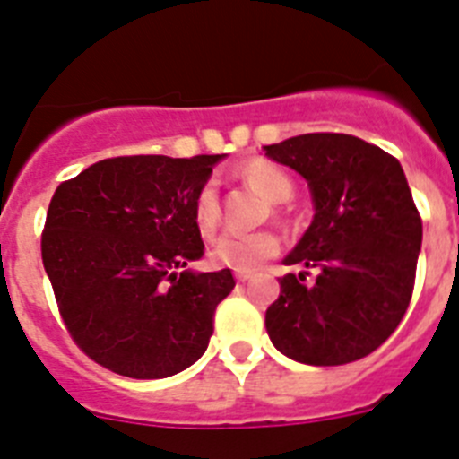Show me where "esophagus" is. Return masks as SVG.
Segmentation results:
<instances>
[{
	"mask_svg": "<svg viewBox=\"0 0 459 459\" xmlns=\"http://www.w3.org/2000/svg\"><path fill=\"white\" fill-rule=\"evenodd\" d=\"M234 278H237L238 282H246V280L253 278V273H250V271H237V273H234Z\"/></svg>",
	"mask_w": 459,
	"mask_h": 459,
	"instance_id": "esophagus-1",
	"label": "esophagus"
}]
</instances>
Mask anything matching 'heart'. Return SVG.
I'll return each instance as SVG.
<instances>
[{
	"mask_svg": "<svg viewBox=\"0 0 459 459\" xmlns=\"http://www.w3.org/2000/svg\"><path fill=\"white\" fill-rule=\"evenodd\" d=\"M243 181H248L253 188L266 195L271 202H287L294 193V181L285 169L269 160H250L241 169ZM195 225L204 237L216 232L221 222V200H218V188L213 181H206L193 202ZM280 250V241L269 230L259 232H227L213 243L211 259L213 264L225 266L234 271H253L257 269L264 259H271Z\"/></svg>",
	"mask_w": 459,
	"mask_h": 459,
	"instance_id": "1",
	"label": "heart"
}]
</instances>
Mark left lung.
<instances>
[{
    "instance_id": "obj_1",
    "label": "left lung",
    "mask_w": 459,
    "mask_h": 459,
    "mask_svg": "<svg viewBox=\"0 0 459 459\" xmlns=\"http://www.w3.org/2000/svg\"><path fill=\"white\" fill-rule=\"evenodd\" d=\"M266 156L307 181L315 218L285 257L266 310L275 350L306 366H344L372 354L400 326L416 280L423 222L397 158L344 133H307ZM310 270L316 280L306 283Z\"/></svg>"
}]
</instances>
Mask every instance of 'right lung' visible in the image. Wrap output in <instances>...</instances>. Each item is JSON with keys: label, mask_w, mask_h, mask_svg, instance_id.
Here are the masks:
<instances>
[{"label": "right lung", "mask_w": 459, "mask_h": 459, "mask_svg": "<svg viewBox=\"0 0 459 459\" xmlns=\"http://www.w3.org/2000/svg\"><path fill=\"white\" fill-rule=\"evenodd\" d=\"M221 158H105L52 195L43 266L73 342L99 366L163 379L206 351L237 282L186 264L204 255L193 202Z\"/></svg>", "instance_id": "right-lung-1"}]
</instances>
